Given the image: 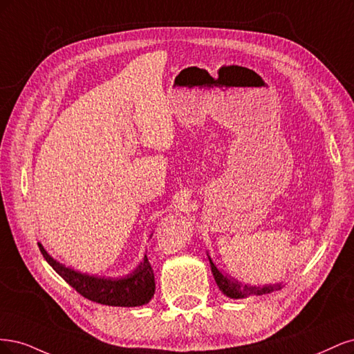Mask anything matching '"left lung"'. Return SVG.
I'll use <instances>...</instances> for the list:
<instances>
[{
	"label": "left lung",
	"mask_w": 354,
	"mask_h": 354,
	"mask_svg": "<svg viewBox=\"0 0 354 354\" xmlns=\"http://www.w3.org/2000/svg\"><path fill=\"white\" fill-rule=\"evenodd\" d=\"M209 261H210V268H212V273L214 277L216 283H218L219 290L226 295V297L230 299H247V297H252V295H263V294H270L273 291H278L282 288V283H270V285H244V283H239L236 279L223 275V273L218 269L213 263L212 257L209 256Z\"/></svg>",
	"instance_id": "left-lung-1"
}]
</instances>
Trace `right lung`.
Instances as JSON below:
<instances>
[{"label": "right lung", "instance_id": "1", "mask_svg": "<svg viewBox=\"0 0 354 354\" xmlns=\"http://www.w3.org/2000/svg\"><path fill=\"white\" fill-rule=\"evenodd\" d=\"M38 247L44 259L59 275L85 299L106 306L135 307L147 304L156 291L154 272L147 256L131 273L119 278L88 275L72 268H67L50 256L41 243Z\"/></svg>", "mask_w": 354, "mask_h": 354}]
</instances>
